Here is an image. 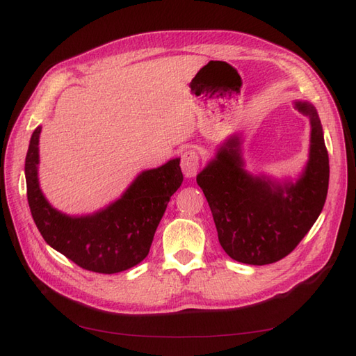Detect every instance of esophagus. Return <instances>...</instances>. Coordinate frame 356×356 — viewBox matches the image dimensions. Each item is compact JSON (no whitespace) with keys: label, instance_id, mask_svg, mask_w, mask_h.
<instances>
[{"label":"esophagus","instance_id":"esophagus-1","mask_svg":"<svg viewBox=\"0 0 356 356\" xmlns=\"http://www.w3.org/2000/svg\"><path fill=\"white\" fill-rule=\"evenodd\" d=\"M199 165L200 157L195 149H185L182 156H180V166H182L185 177H194L199 171Z\"/></svg>","mask_w":356,"mask_h":356}]
</instances>
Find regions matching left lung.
<instances>
[{"instance_id":"8db88e82","label":"left lung","mask_w":356,"mask_h":356,"mask_svg":"<svg viewBox=\"0 0 356 356\" xmlns=\"http://www.w3.org/2000/svg\"><path fill=\"white\" fill-rule=\"evenodd\" d=\"M295 108L311 119V151L297 182L280 184L243 168L240 139L218 148L197 174L225 252L240 263L270 264L289 255L318 218L329 188V154L318 113L309 102Z\"/></svg>"}]
</instances>
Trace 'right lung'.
<instances>
[{
  "mask_svg": "<svg viewBox=\"0 0 356 356\" xmlns=\"http://www.w3.org/2000/svg\"><path fill=\"white\" fill-rule=\"evenodd\" d=\"M40 133L38 127L30 138L24 171L30 213L42 238L82 269L99 274H116L140 263L171 195L184 182L180 159L142 171L107 208L73 217L53 208L40 188Z\"/></svg>",
  "mask_w": 356,
  "mask_h": 356,
  "instance_id": "obj_1",
  "label": "right lung"
}]
</instances>
